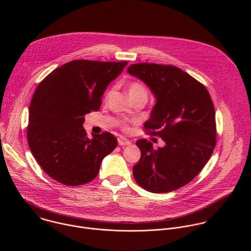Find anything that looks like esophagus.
<instances>
[{"label": "esophagus", "mask_w": 251, "mask_h": 251, "mask_svg": "<svg viewBox=\"0 0 251 251\" xmlns=\"http://www.w3.org/2000/svg\"><path fill=\"white\" fill-rule=\"evenodd\" d=\"M118 144H119L120 146H126V145H130L131 142H130L128 139H126V138L119 137V138H118Z\"/></svg>", "instance_id": "obj_1"}]
</instances>
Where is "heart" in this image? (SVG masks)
Returning a JSON list of instances; mask_svg holds the SVG:
<instances>
[{"label":"heart","instance_id":"heart-1","mask_svg":"<svg viewBox=\"0 0 251 251\" xmlns=\"http://www.w3.org/2000/svg\"><path fill=\"white\" fill-rule=\"evenodd\" d=\"M128 92H129V95L131 96V98L144 97L147 100V97H148V90H147L146 86L143 83H141L140 81L130 82L128 85ZM109 94H110V91L107 92L106 98L109 96Z\"/></svg>","mask_w":251,"mask_h":251}]
</instances>
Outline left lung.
Here are the masks:
<instances>
[{"label":"left lung","mask_w":251,"mask_h":251,"mask_svg":"<svg viewBox=\"0 0 251 251\" xmlns=\"http://www.w3.org/2000/svg\"><path fill=\"white\" fill-rule=\"evenodd\" d=\"M127 73L144 81L154 93L157 103L144 129L166 143L154 149L146 139L136 142L141 158L133 167L135 181L155 194L180 189L200 174L217 144L210 95L203 84L170 64L135 63Z\"/></svg>","instance_id":"obj_1"}]
</instances>
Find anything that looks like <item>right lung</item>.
<instances>
[{
	"label": "right lung",
	"instance_id": "add662e5",
	"mask_svg": "<svg viewBox=\"0 0 251 251\" xmlns=\"http://www.w3.org/2000/svg\"><path fill=\"white\" fill-rule=\"evenodd\" d=\"M127 61L76 59L41 81L28 110L27 143L32 156L53 180L65 186L91 182L105 156L117 147L109 132L87 137L84 115L98 111L101 97Z\"/></svg>",
	"mask_w": 251,
	"mask_h": 251
}]
</instances>
